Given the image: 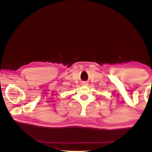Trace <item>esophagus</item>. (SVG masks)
<instances>
[{
    "mask_svg": "<svg viewBox=\"0 0 152 152\" xmlns=\"http://www.w3.org/2000/svg\"><path fill=\"white\" fill-rule=\"evenodd\" d=\"M83 85H85V86H87V83H83Z\"/></svg>",
    "mask_w": 152,
    "mask_h": 152,
    "instance_id": "34e87169",
    "label": "esophagus"
}]
</instances>
